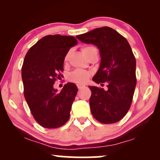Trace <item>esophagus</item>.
Masks as SVG:
<instances>
[{
    "instance_id": "1",
    "label": "esophagus",
    "mask_w": 160,
    "mask_h": 160,
    "mask_svg": "<svg viewBox=\"0 0 160 160\" xmlns=\"http://www.w3.org/2000/svg\"><path fill=\"white\" fill-rule=\"evenodd\" d=\"M77 87H78V89H82L84 87V85H82V84H77Z\"/></svg>"
}]
</instances>
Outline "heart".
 <instances>
[{
  "label": "heart",
  "instance_id": "b5f03b06",
  "mask_svg": "<svg viewBox=\"0 0 160 160\" xmlns=\"http://www.w3.org/2000/svg\"><path fill=\"white\" fill-rule=\"evenodd\" d=\"M93 47H91V46H87V47H84L82 49V51L83 54H84V56L86 57L87 52H88L89 50L93 49ZM69 58V52L65 54L64 60H63V62H64V64H67L68 60ZM89 76H90V73H89L88 71H83V70H76L70 74V80H71L72 82L78 83V84H82L86 82V81L88 79Z\"/></svg>",
  "mask_w": 160,
  "mask_h": 160
}]
</instances>
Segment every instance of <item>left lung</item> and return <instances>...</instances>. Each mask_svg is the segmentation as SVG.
I'll return each mask as SVG.
<instances>
[{"instance_id": "left-lung-1", "label": "left lung", "mask_w": 160, "mask_h": 160, "mask_svg": "<svg viewBox=\"0 0 160 160\" xmlns=\"http://www.w3.org/2000/svg\"><path fill=\"white\" fill-rule=\"evenodd\" d=\"M76 38L98 48L101 60L92 80L97 84L107 82V90L89 87L92 114L101 123H116L130 109L136 86V61L132 49L124 37L109 27L95 28Z\"/></svg>"}]
</instances>
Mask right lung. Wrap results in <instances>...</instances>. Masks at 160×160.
<instances>
[{
  "instance_id": "1",
  "label": "right lung",
  "mask_w": 160,
  "mask_h": 160,
  "mask_svg": "<svg viewBox=\"0 0 160 160\" xmlns=\"http://www.w3.org/2000/svg\"><path fill=\"white\" fill-rule=\"evenodd\" d=\"M77 43L73 36L49 35L25 55L22 68L24 95L34 119L45 128H60L69 119L77 87L67 83L58 92L54 84L62 76L65 54Z\"/></svg>"
}]
</instances>
